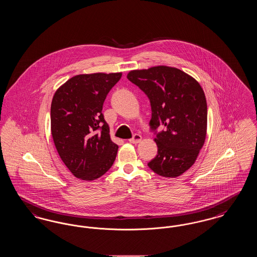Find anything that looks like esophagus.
<instances>
[{
  "label": "esophagus",
  "instance_id": "obj_1",
  "mask_svg": "<svg viewBox=\"0 0 257 257\" xmlns=\"http://www.w3.org/2000/svg\"><path fill=\"white\" fill-rule=\"evenodd\" d=\"M141 141H142V136L139 134H135L134 136H133V138L129 140V142H130L131 144H138V143H140Z\"/></svg>",
  "mask_w": 257,
  "mask_h": 257
}]
</instances>
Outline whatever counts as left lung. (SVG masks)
I'll use <instances>...</instances> for the list:
<instances>
[{"mask_svg":"<svg viewBox=\"0 0 257 257\" xmlns=\"http://www.w3.org/2000/svg\"><path fill=\"white\" fill-rule=\"evenodd\" d=\"M127 78L150 101L149 125L156 135L158 154L148 167L163 177L181 175L195 164L206 138L207 103L202 87L192 76L165 65L132 70Z\"/></svg>","mask_w":257,"mask_h":257,"instance_id":"obj_1","label":"left lung"}]
</instances>
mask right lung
Segmentation results:
<instances>
[{
	"label": "right lung",
	"instance_id": "1",
	"mask_svg": "<svg viewBox=\"0 0 257 257\" xmlns=\"http://www.w3.org/2000/svg\"><path fill=\"white\" fill-rule=\"evenodd\" d=\"M122 73L76 75L55 92L51 132L57 151L75 177L91 181L112 166L118 147L111 142L103 104Z\"/></svg>",
	"mask_w": 257,
	"mask_h": 257
}]
</instances>
